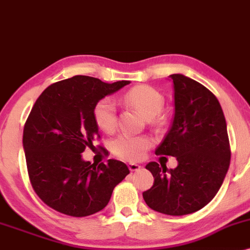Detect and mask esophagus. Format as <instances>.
Here are the masks:
<instances>
[{
    "mask_svg": "<svg viewBox=\"0 0 250 250\" xmlns=\"http://www.w3.org/2000/svg\"><path fill=\"white\" fill-rule=\"evenodd\" d=\"M140 165L139 164H136V163H128V169L131 171H138L140 170Z\"/></svg>",
    "mask_w": 250,
    "mask_h": 250,
    "instance_id": "obj_1",
    "label": "esophagus"
}]
</instances>
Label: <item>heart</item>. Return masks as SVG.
<instances>
[{
    "mask_svg": "<svg viewBox=\"0 0 250 250\" xmlns=\"http://www.w3.org/2000/svg\"><path fill=\"white\" fill-rule=\"evenodd\" d=\"M125 102L133 106L142 116L148 120H155L161 113L164 99L163 95L150 86H136L125 94ZM93 116L95 123L106 132H111L117 125L116 103L111 97H105L95 104ZM150 146V140L146 137L132 136L128 133L119 134L112 142V151L120 158L126 161H138L144 156Z\"/></svg>",
    "mask_w": 250,
    "mask_h": 250,
    "instance_id": "heart-1",
    "label": "heart"
}]
</instances>
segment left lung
I'll return each instance as SVG.
<instances>
[{"label":"left lung","instance_id":"1","mask_svg":"<svg viewBox=\"0 0 250 250\" xmlns=\"http://www.w3.org/2000/svg\"><path fill=\"white\" fill-rule=\"evenodd\" d=\"M175 114L156 155L177 159L175 169L150 162L155 182L143 192L155 211L183 216L206 207L222 186L230 164L222 107L208 88L183 74H171ZM162 165V164H161Z\"/></svg>","mask_w":250,"mask_h":250}]
</instances>
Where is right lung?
I'll return each mask as SVG.
<instances>
[{
	"instance_id": "right-lung-1",
	"label": "right lung",
	"mask_w": 250,
	"mask_h": 250,
	"mask_svg": "<svg viewBox=\"0 0 250 250\" xmlns=\"http://www.w3.org/2000/svg\"><path fill=\"white\" fill-rule=\"evenodd\" d=\"M128 83L75 75L48 86L35 102L22 143L32 186L52 209L74 217L95 214L130 173L123 162L108 159L97 165L81 155L100 137L95 104Z\"/></svg>"
}]
</instances>
